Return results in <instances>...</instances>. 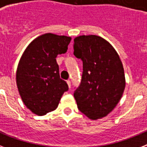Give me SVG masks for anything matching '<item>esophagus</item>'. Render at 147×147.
Instances as JSON below:
<instances>
[{
	"instance_id": "obj_1",
	"label": "esophagus",
	"mask_w": 147,
	"mask_h": 147,
	"mask_svg": "<svg viewBox=\"0 0 147 147\" xmlns=\"http://www.w3.org/2000/svg\"><path fill=\"white\" fill-rule=\"evenodd\" d=\"M66 82L67 84H68V85H69V88H71V82H70V80H68Z\"/></svg>"
}]
</instances>
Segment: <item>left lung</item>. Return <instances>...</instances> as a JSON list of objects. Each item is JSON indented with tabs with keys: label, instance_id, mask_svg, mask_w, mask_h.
Here are the masks:
<instances>
[{
	"label": "left lung",
	"instance_id": "1",
	"mask_svg": "<svg viewBox=\"0 0 147 147\" xmlns=\"http://www.w3.org/2000/svg\"><path fill=\"white\" fill-rule=\"evenodd\" d=\"M74 55L83 62L80 85L74 92L78 110L92 120L107 116L125 88L121 59L107 40L95 35L74 40Z\"/></svg>",
	"mask_w": 147,
	"mask_h": 147
}]
</instances>
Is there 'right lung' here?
Masks as SVG:
<instances>
[{
	"instance_id": "1",
	"label": "right lung",
	"mask_w": 147,
	"mask_h": 147,
	"mask_svg": "<svg viewBox=\"0 0 147 147\" xmlns=\"http://www.w3.org/2000/svg\"><path fill=\"white\" fill-rule=\"evenodd\" d=\"M71 37L46 33L29 44L17 66L16 80L22 100L42 116L57 108L69 86L60 78L55 58L66 53Z\"/></svg>"
}]
</instances>
